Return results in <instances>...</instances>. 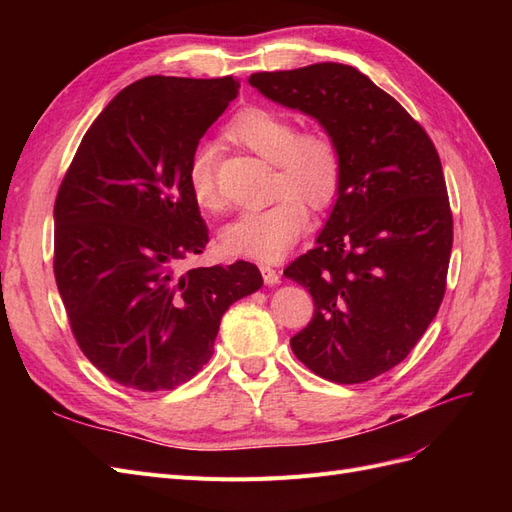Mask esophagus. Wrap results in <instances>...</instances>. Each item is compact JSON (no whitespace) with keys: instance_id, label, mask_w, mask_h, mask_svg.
<instances>
[{"instance_id":"obj_1","label":"esophagus","mask_w":512,"mask_h":512,"mask_svg":"<svg viewBox=\"0 0 512 512\" xmlns=\"http://www.w3.org/2000/svg\"><path fill=\"white\" fill-rule=\"evenodd\" d=\"M260 273H262V280L269 286L280 284V273H277L271 265H260Z\"/></svg>"}]
</instances>
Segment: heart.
I'll return each mask as SVG.
<instances>
[{
  "instance_id": "b5f03b06",
  "label": "heart",
  "mask_w": 512,
  "mask_h": 512,
  "mask_svg": "<svg viewBox=\"0 0 512 512\" xmlns=\"http://www.w3.org/2000/svg\"><path fill=\"white\" fill-rule=\"evenodd\" d=\"M226 138L273 162L271 194L277 198L269 207L247 211L230 222L222 230V245L235 256L280 260L307 228L305 203L316 211L333 205L342 188V153L327 132H299L292 119L262 106L245 108L232 117ZM188 185L200 209L215 213L224 207L218 153L211 145H200L192 153Z\"/></svg>"
}]
</instances>
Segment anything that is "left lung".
I'll list each match as a JSON object with an SVG mask.
<instances>
[{"instance_id":"1","label":"left lung","mask_w":512,"mask_h":512,"mask_svg":"<svg viewBox=\"0 0 512 512\" xmlns=\"http://www.w3.org/2000/svg\"><path fill=\"white\" fill-rule=\"evenodd\" d=\"M269 100L312 115L342 153V188L316 247L284 269L314 299L290 339L316 376L359 384L406 359L444 299L453 213L431 138L344 64L256 72Z\"/></svg>"}]
</instances>
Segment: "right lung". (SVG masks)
<instances>
[{"mask_svg":"<svg viewBox=\"0 0 512 512\" xmlns=\"http://www.w3.org/2000/svg\"><path fill=\"white\" fill-rule=\"evenodd\" d=\"M239 81L145 76L111 100L55 198V282L76 344L104 376L170 391L211 359L226 309L256 292V265L196 267L209 228L188 164Z\"/></svg>","mask_w":512,"mask_h":512,"instance_id":"1","label":"right lung"}]
</instances>
